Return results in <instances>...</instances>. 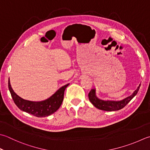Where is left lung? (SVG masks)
<instances>
[{
    "instance_id": "obj_1",
    "label": "left lung",
    "mask_w": 150,
    "mask_h": 150,
    "mask_svg": "<svg viewBox=\"0 0 150 150\" xmlns=\"http://www.w3.org/2000/svg\"><path fill=\"white\" fill-rule=\"evenodd\" d=\"M140 87V84L132 95L121 101H104L98 98L96 96V90L92 89L88 93V98L93 105L98 109L105 111H116L122 109L126 106L129 101L137 95Z\"/></svg>"
}]
</instances>
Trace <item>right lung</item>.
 Masks as SVG:
<instances>
[{
	"label": "right lung",
	"instance_id": "right-lung-1",
	"mask_svg": "<svg viewBox=\"0 0 150 150\" xmlns=\"http://www.w3.org/2000/svg\"><path fill=\"white\" fill-rule=\"evenodd\" d=\"M69 84L64 85L58 89L53 95L42 101H31L23 99L14 92L11 86L10 79L8 88L13 100L17 107L24 112L30 114L36 117H46L55 112L61 106L64 99V91Z\"/></svg>",
	"mask_w": 150,
	"mask_h": 150
}]
</instances>
